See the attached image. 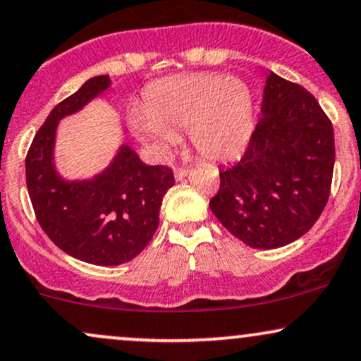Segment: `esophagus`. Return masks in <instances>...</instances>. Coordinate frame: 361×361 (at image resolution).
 I'll list each match as a JSON object with an SVG mask.
<instances>
[{"instance_id":"1","label":"esophagus","mask_w":361,"mask_h":361,"mask_svg":"<svg viewBox=\"0 0 361 361\" xmlns=\"http://www.w3.org/2000/svg\"><path fill=\"white\" fill-rule=\"evenodd\" d=\"M186 175H188V168H175V180L176 181H181Z\"/></svg>"}]
</instances>
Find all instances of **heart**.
Segmentation results:
<instances>
[{"mask_svg":"<svg viewBox=\"0 0 361 361\" xmlns=\"http://www.w3.org/2000/svg\"><path fill=\"white\" fill-rule=\"evenodd\" d=\"M131 128L156 151H164L188 129L195 149L207 159H230L244 151L254 131V97L238 77L181 73L147 87L142 111Z\"/></svg>","mask_w":361,"mask_h":361,"instance_id":"heart-1","label":"heart"}]
</instances>
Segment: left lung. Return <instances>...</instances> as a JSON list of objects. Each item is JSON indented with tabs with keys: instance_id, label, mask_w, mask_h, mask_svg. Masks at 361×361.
Listing matches in <instances>:
<instances>
[{
	"instance_id": "obj_1",
	"label": "left lung",
	"mask_w": 361,
	"mask_h": 361,
	"mask_svg": "<svg viewBox=\"0 0 361 361\" xmlns=\"http://www.w3.org/2000/svg\"><path fill=\"white\" fill-rule=\"evenodd\" d=\"M260 111L240 161L220 171L210 208L244 244L277 249L305 235L326 207L334 133L314 95L274 72Z\"/></svg>"
}]
</instances>
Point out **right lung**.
Masks as SVG:
<instances>
[{"instance_id":"right-lung-1","label":"right lung","mask_w":361,"mask_h":361,"mask_svg":"<svg viewBox=\"0 0 361 361\" xmlns=\"http://www.w3.org/2000/svg\"><path fill=\"white\" fill-rule=\"evenodd\" d=\"M109 85V75L92 77L56 104L25 159L28 195L43 232L59 249L95 266L129 262L149 244L164 193L175 185L171 168L147 166L129 146L121 147L111 166L92 180L65 181L56 175V124Z\"/></svg>"}]
</instances>
